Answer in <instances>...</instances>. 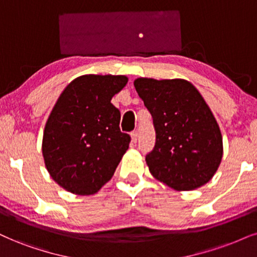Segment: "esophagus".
I'll use <instances>...</instances> for the list:
<instances>
[{
  "mask_svg": "<svg viewBox=\"0 0 257 257\" xmlns=\"http://www.w3.org/2000/svg\"><path fill=\"white\" fill-rule=\"evenodd\" d=\"M131 138H132V143H137V141H138V132L137 131H134L131 134Z\"/></svg>",
  "mask_w": 257,
  "mask_h": 257,
  "instance_id": "1",
  "label": "esophagus"
}]
</instances>
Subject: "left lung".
Wrapping results in <instances>:
<instances>
[{"label": "left lung", "instance_id": "8db88e82", "mask_svg": "<svg viewBox=\"0 0 257 257\" xmlns=\"http://www.w3.org/2000/svg\"><path fill=\"white\" fill-rule=\"evenodd\" d=\"M156 131L145 160L150 173L176 191H192L212 179L223 156V139L210 107L186 80L137 78Z\"/></svg>", "mask_w": 257, "mask_h": 257}]
</instances>
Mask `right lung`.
Masks as SVG:
<instances>
[{
  "label": "right lung",
  "mask_w": 257,
  "mask_h": 257,
  "mask_svg": "<svg viewBox=\"0 0 257 257\" xmlns=\"http://www.w3.org/2000/svg\"><path fill=\"white\" fill-rule=\"evenodd\" d=\"M126 76L84 75L58 97L43 138L50 175L68 192L96 193L112 179L131 137L120 131V112L110 103Z\"/></svg>",
  "instance_id": "obj_1"
}]
</instances>
